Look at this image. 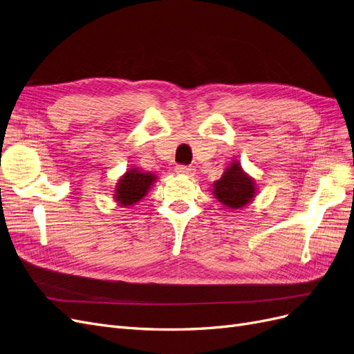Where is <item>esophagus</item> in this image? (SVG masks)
<instances>
[{"label": "esophagus", "instance_id": "1", "mask_svg": "<svg viewBox=\"0 0 354 354\" xmlns=\"http://www.w3.org/2000/svg\"><path fill=\"white\" fill-rule=\"evenodd\" d=\"M176 173H177V174H181V176H189V177H192V176L195 174V168L186 167V165H177V167H176Z\"/></svg>", "mask_w": 354, "mask_h": 354}]
</instances>
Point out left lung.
<instances>
[{"instance_id":"obj_1","label":"left lung","mask_w":354,"mask_h":354,"mask_svg":"<svg viewBox=\"0 0 354 354\" xmlns=\"http://www.w3.org/2000/svg\"><path fill=\"white\" fill-rule=\"evenodd\" d=\"M212 195L221 205L227 209L238 211L245 208L257 196L255 180L245 173L239 160H232V164L224 169L220 180L212 183Z\"/></svg>"}]
</instances>
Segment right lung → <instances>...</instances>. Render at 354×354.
I'll list each match as a JSON object with an SVG mask.
<instances>
[{"label":"right lung","instance_id":"obj_1","mask_svg":"<svg viewBox=\"0 0 354 354\" xmlns=\"http://www.w3.org/2000/svg\"><path fill=\"white\" fill-rule=\"evenodd\" d=\"M158 180L156 174L146 173L140 168H128L118 180L113 199L121 207H133L140 202Z\"/></svg>","mask_w":354,"mask_h":354}]
</instances>
